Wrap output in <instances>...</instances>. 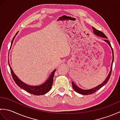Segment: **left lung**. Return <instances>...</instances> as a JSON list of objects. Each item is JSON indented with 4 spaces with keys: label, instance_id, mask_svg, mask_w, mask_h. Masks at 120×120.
Segmentation results:
<instances>
[{
    "label": "left lung",
    "instance_id": "1",
    "mask_svg": "<svg viewBox=\"0 0 120 120\" xmlns=\"http://www.w3.org/2000/svg\"><path fill=\"white\" fill-rule=\"evenodd\" d=\"M92 29L93 30V33L95 35H98V37H102V38H107L105 34H104L103 32H102L101 31H99V30H98L96 29L95 28H94L92 27ZM106 42H107L109 44V45L110 46V48H111V50H112V63H111V68H110V72H109V74L108 75L107 77L106 78L105 80L104 81V82L101 83V85H99L98 86H96V87H95L94 88L92 89H89V90H83V89H81L80 88L78 87V86H76L75 84L74 83V82H72V86H73V88L74 90L76 92H77V93L81 94H82V95H89V94H93L94 93H95L96 91L98 90L99 89H100L101 87H103V86L106 85L107 83V82H108L109 78H110V75H111V72H112V64H113V60H114V55H113V49L111 47V45L110 43L109 42V41L107 40H104Z\"/></svg>",
    "mask_w": 120,
    "mask_h": 120
}]
</instances>
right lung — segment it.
<instances>
[{"instance_id":"right-lung-1","label":"right lung","mask_w":120,"mask_h":120,"mask_svg":"<svg viewBox=\"0 0 120 120\" xmlns=\"http://www.w3.org/2000/svg\"><path fill=\"white\" fill-rule=\"evenodd\" d=\"M18 32H19V31L16 33L14 38H13V40L11 42V45L12 44L13 42V40L15 36H16V34H18ZM8 63L13 79V80H14L15 83H16V85L19 86L20 88L23 89V90L32 94H34V95H43V94L47 93L48 92H49L50 91L51 88H52L53 83V77H54L55 72H56V70H55L54 71H52V72L51 73V74L49 76V77L48 78V79L44 83H43L42 85L37 86H30L28 85H27V84L24 83V82H22V81L19 79V77H17V76L14 74L13 71L12 70L11 67H10V64H9V61H8Z\"/></svg>"}]
</instances>
